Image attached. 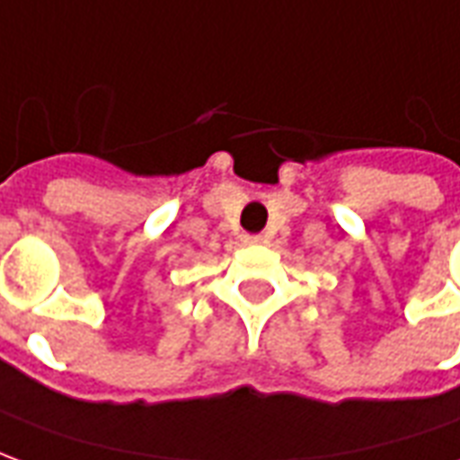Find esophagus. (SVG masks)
Returning <instances> with one entry per match:
<instances>
[{
	"label": "esophagus",
	"mask_w": 460,
	"mask_h": 460,
	"mask_svg": "<svg viewBox=\"0 0 460 460\" xmlns=\"http://www.w3.org/2000/svg\"><path fill=\"white\" fill-rule=\"evenodd\" d=\"M243 243H261V236H243Z\"/></svg>",
	"instance_id": "obj_1"
}]
</instances>
